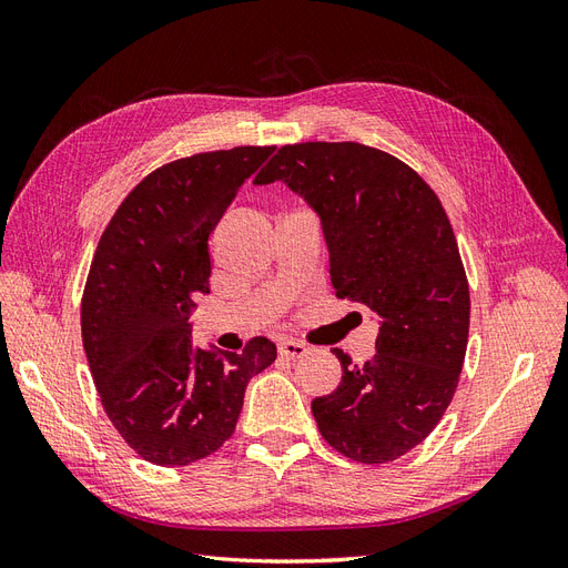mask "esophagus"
Segmentation results:
<instances>
[{
  "instance_id": "esophagus-1",
  "label": "esophagus",
  "mask_w": 568,
  "mask_h": 568,
  "mask_svg": "<svg viewBox=\"0 0 568 568\" xmlns=\"http://www.w3.org/2000/svg\"><path fill=\"white\" fill-rule=\"evenodd\" d=\"M280 355L286 357V359H298L303 355H307V346L301 341H294V338H284L280 343Z\"/></svg>"
}]
</instances>
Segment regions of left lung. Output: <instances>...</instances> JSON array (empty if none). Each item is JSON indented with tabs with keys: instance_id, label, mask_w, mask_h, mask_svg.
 I'll return each mask as SVG.
<instances>
[{
	"instance_id": "1",
	"label": "left lung",
	"mask_w": 568,
	"mask_h": 568,
	"mask_svg": "<svg viewBox=\"0 0 568 568\" xmlns=\"http://www.w3.org/2000/svg\"><path fill=\"white\" fill-rule=\"evenodd\" d=\"M274 180L320 215L336 296L379 324L365 365L332 351L343 374L313 400L320 434L355 462L398 459L440 422L467 353L469 284L450 220L415 170L357 142L282 146L255 184Z\"/></svg>"
}]
</instances>
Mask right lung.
Returning <instances> with one entry per match:
<instances>
[{"mask_svg": "<svg viewBox=\"0 0 568 568\" xmlns=\"http://www.w3.org/2000/svg\"><path fill=\"white\" fill-rule=\"evenodd\" d=\"M274 146H234L153 170L120 203L99 239L82 294V346L109 419L159 467H184L222 448L255 374L277 346L199 348L189 315L211 294L209 236Z\"/></svg>", "mask_w": 568, "mask_h": 568, "instance_id": "right-lung-1", "label": "right lung"}]
</instances>
